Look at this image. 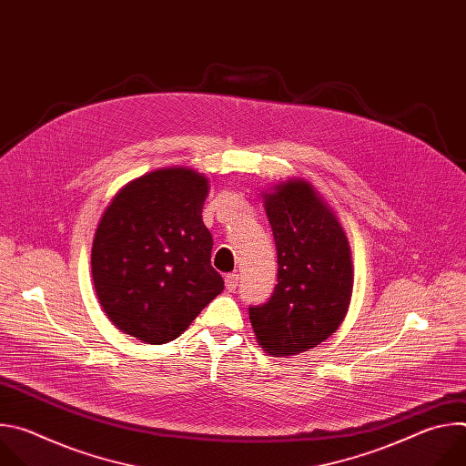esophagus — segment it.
<instances>
[{
	"mask_svg": "<svg viewBox=\"0 0 466 466\" xmlns=\"http://www.w3.org/2000/svg\"><path fill=\"white\" fill-rule=\"evenodd\" d=\"M238 284H239V275L238 273H230V275L225 277V286H227L228 291H236Z\"/></svg>",
	"mask_w": 466,
	"mask_h": 466,
	"instance_id": "esophagus-1",
	"label": "esophagus"
}]
</instances>
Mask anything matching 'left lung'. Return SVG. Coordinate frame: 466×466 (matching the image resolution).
Segmentation results:
<instances>
[{
  "instance_id": "8db88e82",
  "label": "left lung",
  "mask_w": 466,
  "mask_h": 466,
  "mask_svg": "<svg viewBox=\"0 0 466 466\" xmlns=\"http://www.w3.org/2000/svg\"><path fill=\"white\" fill-rule=\"evenodd\" d=\"M273 228L279 284L271 299L250 306L256 341L269 356H295L328 339L343 322L352 297L350 245L336 214L300 178L263 193Z\"/></svg>"
}]
</instances>
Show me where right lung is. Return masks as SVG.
I'll list each match as a JSON object with an SVG mask.
<instances>
[{
  "label": "right lung",
  "mask_w": 466,
  "mask_h": 466,
  "mask_svg": "<svg viewBox=\"0 0 466 466\" xmlns=\"http://www.w3.org/2000/svg\"><path fill=\"white\" fill-rule=\"evenodd\" d=\"M208 189L195 169H157L123 186L103 212L92 279L103 311L125 334L173 341L223 291L203 223Z\"/></svg>",
  "instance_id": "add662e5"
}]
</instances>
